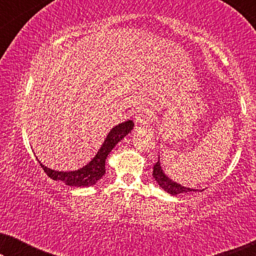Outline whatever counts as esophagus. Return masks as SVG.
I'll use <instances>...</instances> for the list:
<instances>
[{
	"label": "esophagus",
	"mask_w": 256,
	"mask_h": 256,
	"mask_svg": "<svg viewBox=\"0 0 256 256\" xmlns=\"http://www.w3.org/2000/svg\"><path fill=\"white\" fill-rule=\"evenodd\" d=\"M150 121V118H149V115L146 114V113H142V114H138V116L135 118V120H134V122H135V124L136 126H146V124H148V122Z\"/></svg>",
	"instance_id": "obj_1"
}]
</instances>
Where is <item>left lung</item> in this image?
<instances>
[{
  "instance_id": "1",
  "label": "left lung",
  "mask_w": 256,
  "mask_h": 256,
  "mask_svg": "<svg viewBox=\"0 0 256 256\" xmlns=\"http://www.w3.org/2000/svg\"><path fill=\"white\" fill-rule=\"evenodd\" d=\"M152 177L154 180H156V183L160 185V188H163L164 191L168 192V194L171 196H177L180 194H190V192H200L202 190H198V188H186L180 185L177 182L171 180V178L166 174L164 170L162 169V166H160V160L158 156V160L154 166V171H152Z\"/></svg>"
}]
</instances>
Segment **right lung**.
I'll return each instance as SVG.
<instances>
[{
    "label": "right lung",
    "mask_w": 256,
    "mask_h": 256,
    "mask_svg": "<svg viewBox=\"0 0 256 256\" xmlns=\"http://www.w3.org/2000/svg\"><path fill=\"white\" fill-rule=\"evenodd\" d=\"M132 128H134V122L130 120L122 122V124L112 128L110 132L107 134L106 138H104V143L101 144L100 149L98 150L96 156L88 163L76 170H54L51 168L45 166L43 163H40V160H38V162L40 163V166L43 168V170L52 180L62 182L65 185L73 188L93 186L106 174L104 164H106V160L108 155H110V152L121 140H124L129 132H132ZM36 158H38V157H36Z\"/></svg>",
    "instance_id": "add662e5"
}]
</instances>
